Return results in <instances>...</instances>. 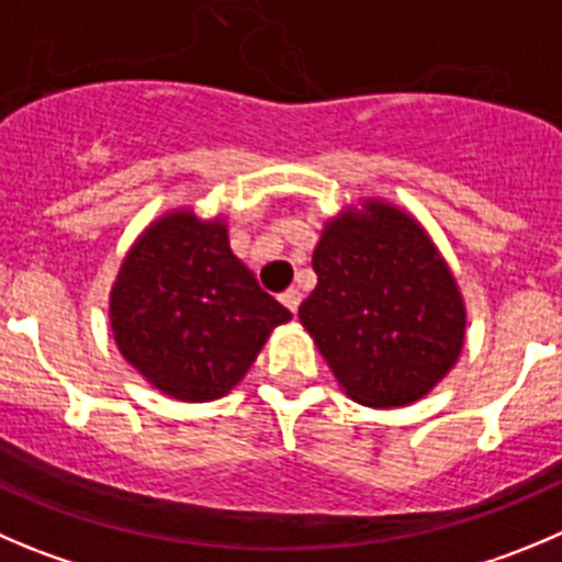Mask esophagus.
Wrapping results in <instances>:
<instances>
[{
    "instance_id": "1",
    "label": "esophagus",
    "mask_w": 562,
    "mask_h": 562,
    "mask_svg": "<svg viewBox=\"0 0 562 562\" xmlns=\"http://www.w3.org/2000/svg\"><path fill=\"white\" fill-rule=\"evenodd\" d=\"M301 297H303L301 290H295V286H290V290H286L284 295H281V303H284V306L290 308L292 314H295L297 306H301Z\"/></svg>"
}]
</instances>
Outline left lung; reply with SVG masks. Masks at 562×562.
<instances>
[{
	"label": "left lung",
	"instance_id": "obj_1",
	"mask_svg": "<svg viewBox=\"0 0 562 562\" xmlns=\"http://www.w3.org/2000/svg\"><path fill=\"white\" fill-rule=\"evenodd\" d=\"M312 265L317 286L297 317L347 397L411 405L452 370L467 308L414 217L383 201L345 210L325 223Z\"/></svg>",
	"mask_w": 562,
	"mask_h": 562
}]
</instances>
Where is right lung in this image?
Wrapping results in <instances>:
<instances>
[{
  "mask_svg": "<svg viewBox=\"0 0 562 562\" xmlns=\"http://www.w3.org/2000/svg\"><path fill=\"white\" fill-rule=\"evenodd\" d=\"M290 317L232 254L226 223L187 210L137 237L110 292L117 350L151 386L184 403L232 392Z\"/></svg>",
  "mask_w": 562,
  "mask_h": 562,
  "instance_id": "1",
  "label": "right lung"
}]
</instances>
